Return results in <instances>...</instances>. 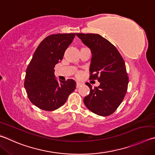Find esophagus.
Here are the masks:
<instances>
[{
	"mask_svg": "<svg viewBox=\"0 0 155 155\" xmlns=\"http://www.w3.org/2000/svg\"><path fill=\"white\" fill-rule=\"evenodd\" d=\"M81 85H82V84H81V83H79V82H77V88H78V87H79Z\"/></svg>",
	"mask_w": 155,
	"mask_h": 155,
	"instance_id": "obj_1",
	"label": "esophagus"
}]
</instances>
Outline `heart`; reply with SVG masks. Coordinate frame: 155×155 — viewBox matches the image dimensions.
Masks as SVG:
<instances>
[{
  "label": "heart",
  "instance_id": "heart-1",
  "mask_svg": "<svg viewBox=\"0 0 155 155\" xmlns=\"http://www.w3.org/2000/svg\"><path fill=\"white\" fill-rule=\"evenodd\" d=\"M81 75V73H78V76H80Z\"/></svg>",
  "mask_w": 155,
  "mask_h": 155
}]
</instances>
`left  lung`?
<instances>
[{"mask_svg":"<svg viewBox=\"0 0 155 155\" xmlns=\"http://www.w3.org/2000/svg\"><path fill=\"white\" fill-rule=\"evenodd\" d=\"M91 52L90 79H97L100 85L92 88L84 98V104L90 111L102 117L110 115L124 99L129 78L125 64L117 49L97 34L77 33Z\"/></svg>","mask_w":155,"mask_h":155,"instance_id":"8db88e82","label":"left lung"}]
</instances>
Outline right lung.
Returning <instances> with one entry per match:
<instances>
[{"mask_svg": "<svg viewBox=\"0 0 155 155\" xmlns=\"http://www.w3.org/2000/svg\"><path fill=\"white\" fill-rule=\"evenodd\" d=\"M75 35L70 33L48 36L38 46L28 66L24 87L30 102L41 110L52 111L59 108L74 91L75 81H58L54 68L62 60Z\"/></svg>", "mask_w": 155, "mask_h": 155, "instance_id": "add662e5", "label": "right lung"}]
</instances>
